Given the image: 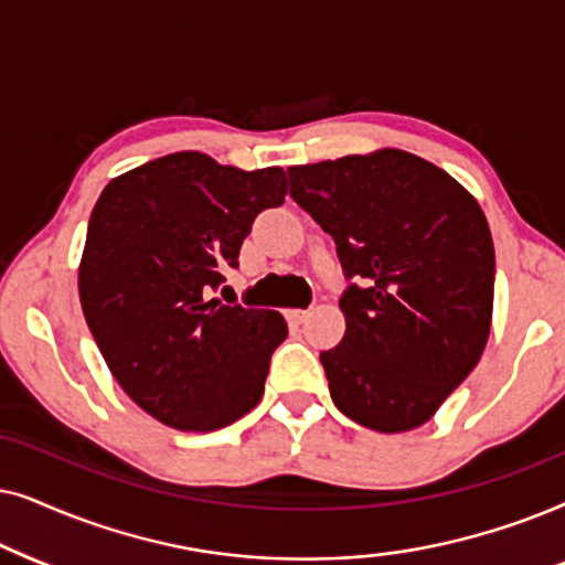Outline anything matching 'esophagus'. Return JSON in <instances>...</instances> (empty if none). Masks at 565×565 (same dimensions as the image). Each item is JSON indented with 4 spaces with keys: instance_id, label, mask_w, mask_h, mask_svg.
Here are the masks:
<instances>
[{
    "instance_id": "obj_1",
    "label": "esophagus",
    "mask_w": 565,
    "mask_h": 565,
    "mask_svg": "<svg viewBox=\"0 0 565 565\" xmlns=\"http://www.w3.org/2000/svg\"><path fill=\"white\" fill-rule=\"evenodd\" d=\"M307 310H287V320L289 322H295V326H299V322H305L307 320Z\"/></svg>"
}]
</instances>
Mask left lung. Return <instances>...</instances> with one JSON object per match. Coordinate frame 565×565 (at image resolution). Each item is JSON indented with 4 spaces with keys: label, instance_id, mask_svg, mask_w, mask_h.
Wrapping results in <instances>:
<instances>
[{
    "label": "left lung",
    "instance_id": "1",
    "mask_svg": "<svg viewBox=\"0 0 565 565\" xmlns=\"http://www.w3.org/2000/svg\"><path fill=\"white\" fill-rule=\"evenodd\" d=\"M289 180L359 281L341 297L343 341L320 353L335 408L382 434L424 426L491 333L495 255L483 209L403 149L295 164Z\"/></svg>",
    "mask_w": 565,
    "mask_h": 565
}]
</instances>
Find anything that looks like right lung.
Returning a JSON list of instances; mask_svg holds the SVG:
<instances>
[{
  "instance_id": "right-lung-1",
  "label": "right lung",
  "mask_w": 565,
  "mask_h": 565,
  "mask_svg": "<svg viewBox=\"0 0 565 565\" xmlns=\"http://www.w3.org/2000/svg\"><path fill=\"white\" fill-rule=\"evenodd\" d=\"M284 195L281 168L247 172L201 152L103 188L79 263L82 312L113 377L160 424L204 434L260 403L287 322L212 291L222 268H237L255 216Z\"/></svg>"
}]
</instances>
